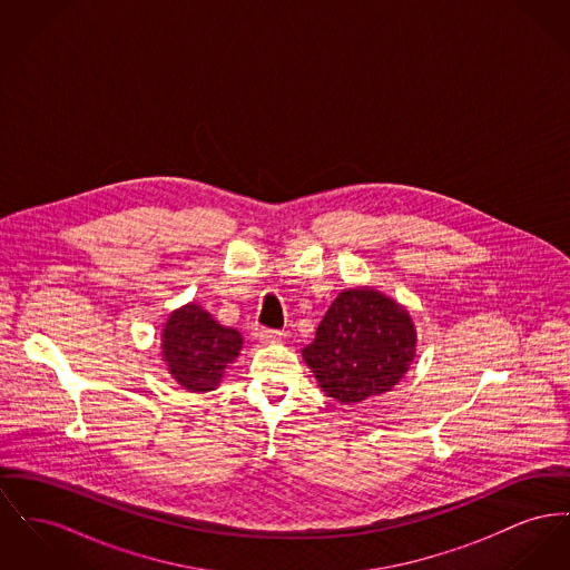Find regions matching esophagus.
<instances>
[{"mask_svg": "<svg viewBox=\"0 0 570 570\" xmlns=\"http://www.w3.org/2000/svg\"><path fill=\"white\" fill-rule=\"evenodd\" d=\"M282 337H284V332H275V330H263V332H261V340L267 342V344L279 342Z\"/></svg>", "mask_w": 570, "mask_h": 570, "instance_id": "esophagus-1", "label": "esophagus"}]
</instances>
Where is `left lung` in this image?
<instances>
[{
  "label": "left lung",
  "mask_w": 570,
  "mask_h": 570,
  "mask_svg": "<svg viewBox=\"0 0 570 570\" xmlns=\"http://www.w3.org/2000/svg\"><path fill=\"white\" fill-rule=\"evenodd\" d=\"M415 342V325L401 303L360 286L335 297L302 355L330 399L357 404L401 381Z\"/></svg>",
  "instance_id": "obj_1"
}]
</instances>
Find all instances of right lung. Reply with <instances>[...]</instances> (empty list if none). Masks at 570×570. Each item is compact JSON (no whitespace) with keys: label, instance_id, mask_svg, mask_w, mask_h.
I'll list each match as a JSON object with an SVG mask.
<instances>
[{"label":"right lung","instance_id":"obj_1","mask_svg":"<svg viewBox=\"0 0 570 570\" xmlns=\"http://www.w3.org/2000/svg\"><path fill=\"white\" fill-rule=\"evenodd\" d=\"M240 348V334L219 325L198 303L174 309L161 334L164 362L187 392L215 390Z\"/></svg>","mask_w":570,"mask_h":570}]
</instances>
